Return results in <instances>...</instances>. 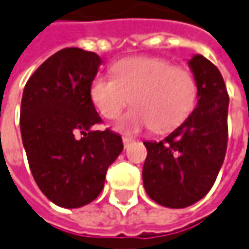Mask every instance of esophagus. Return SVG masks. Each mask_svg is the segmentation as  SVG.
<instances>
[{"label": "esophagus", "instance_id": "1", "mask_svg": "<svg viewBox=\"0 0 249 249\" xmlns=\"http://www.w3.org/2000/svg\"><path fill=\"white\" fill-rule=\"evenodd\" d=\"M134 140L133 138H130V137H123V145H124V148H127L128 145L131 144Z\"/></svg>", "mask_w": 249, "mask_h": 249}]
</instances>
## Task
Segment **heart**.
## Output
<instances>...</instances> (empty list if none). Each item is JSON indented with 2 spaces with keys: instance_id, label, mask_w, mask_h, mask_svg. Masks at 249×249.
Returning a JSON list of instances; mask_svg holds the SVG:
<instances>
[{
  "instance_id": "heart-1",
  "label": "heart",
  "mask_w": 249,
  "mask_h": 249,
  "mask_svg": "<svg viewBox=\"0 0 249 249\" xmlns=\"http://www.w3.org/2000/svg\"><path fill=\"white\" fill-rule=\"evenodd\" d=\"M112 76L98 75L90 85V98L98 112L115 119L127 104H134L115 127L138 133L152 127L164 133L186 121L197 104L195 75L160 57L122 58L112 66Z\"/></svg>"
}]
</instances>
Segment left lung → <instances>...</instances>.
Segmentation results:
<instances>
[{"label":"left lung","instance_id":"obj_1","mask_svg":"<svg viewBox=\"0 0 249 249\" xmlns=\"http://www.w3.org/2000/svg\"><path fill=\"white\" fill-rule=\"evenodd\" d=\"M189 67L197 82V107L164 140L144 142L145 191L168 208H185L206 196L228 148L229 94L221 72L201 54H195Z\"/></svg>","mask_w":249,"mask_h":249}]
</instances>
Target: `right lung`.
Instances as JSON below:
<instances>
[{
  "label": "right lung",
  "instance_id": "obj_1",
  "mask_svg": "<svg viewBox=\"0 0 249 249\" xmlns=\"http://www.w3.org/2000/svg\"><path fill=\"white\" fill-rule=\"evenodd\" d=\"M101 63L94 52L61 49L36 68L23 91L20 131L30 170L43 195L64 208L97 197L123 151L118 133L91 130L101 123L90 98Z\"/></svg>",
  "mask_w": 249,
  "mask_h": 249
}]
</instances>
